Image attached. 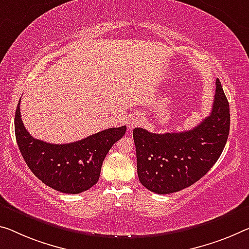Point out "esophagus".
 I'll list each match as a JSON object with an SVG mask.
<instances>
[{
  "mask_svg": "<svg viewBox=\"0 0 249 249\" xmlns=\"http://www.w3.org/2000/svg\"><path fill=\"white\" fill-rule=\"evenodd\" d=\"M143 122V118L139 116V114H135V116L131 117V119L129 120V128L130 129H133L138 127V125H140Z\"/></svg>",
  "mask_w": 249,
  "mask_h": 249,
  "instance_id": "obj_1",
  "label": "esophagus"
}]
</instances>
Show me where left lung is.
Segmentation results:
<instances>
[{"label": "left lung", "mask_w": 249, "mask_h": 249, "mask_svg": "<svg viewBox=\"0 0 249 249\" xmlns=\"http://www.w3.org/2000/svg\"><path fill=\"white\" fill-rule=\"evenodd\" d=\"M231 125L229 103L216 80L212 113L188 131L152 133L133 129L137 171L152 193L166 195L187 188L208 173L223 152Z\"/></svg>", "instance_id": "8db88e82"}]
</instances>
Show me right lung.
<instances>
[{"mask_svg": "<svg viewBox=\"0 0 249 249\" xmlns=\"http://www.w3.org/2000/svg\"><path fill=\"white\" fill-rule=\"evenodd\" d=\"M14 128L18 149L32 173L47 186L64 194H80L98 182L107 154L127 129L125 125L106 129L71 143L44 142L34 139L25 129L20 101Z\"/></svg>", "mask_w": 249, "mask_h": 249, "instance_id": "obj_1", "label": "right lung"}]
</instances>
